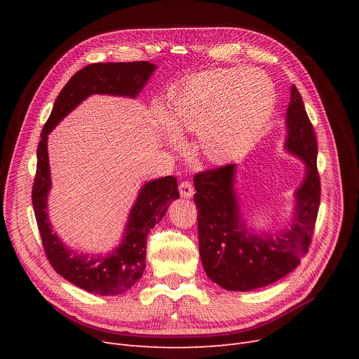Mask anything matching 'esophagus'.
<instances>
[{"label": "esophagus", "instance_id": "34e87169", "mask_svg": "<svg viewBox=\"0 0 359 359\" xmlns=\"http://www.w3.org/2000/svg\"><path fill=\"white\" fill-rule=\"evenodd\" d=\"M179 191H180V195L183 198H191L194 194H195V189L194 186L189 180H183L180 184H179Z\"/></svg>", "mask_w": 359, "mask_h": 359}]
</instances>
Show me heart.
Instances as JSON below:
<instances>
[{
	"label": "heart",
	"mask_w": 359,
	"mask_h": 359,
	"mask_svg": "<svg viewBox=\"0 0 359 359\" xmlns=\"http://www.w3.org/2000/svg\"><path fill=\"white\" fill-rule=\"evenodd\" d=\"M275 90L265 74L222 69L198 75L170 103L165 118L179 132L199 134L206 158L224 161L269 119Z\"/></svg>",
	"instance_id": "obj_1"
}]
</instances>
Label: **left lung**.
I'll return each instance as SVG.
<instances>
[{
	"label": "left lung",
	"mask_w": 359,
	"mask_h": 359,
	"mask_svg": "<svg viewBox=\"0 0 359 359\" xmlns=\"http://www.w3.org/2000/svg\"><path fill=\"white\" fill-rule=\"evenodd\" d=\"M287 126L285 147L307 165L290 230L263 238L249 234L240 221L233 189L234 164L203 170L194 177L201 260L208 278L224 290L252 291L271 285L292 272L309 252L322 187L316 134L295 86L291 87Z\"/></svg>",
	"instance_id": "left-lung-1"
}]
</instances>
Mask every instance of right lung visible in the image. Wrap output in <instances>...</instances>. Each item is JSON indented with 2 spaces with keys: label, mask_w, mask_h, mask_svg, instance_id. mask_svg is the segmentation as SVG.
I'll list each match as a JSON object with an SVG mask.
<instances>
[{
  "label": "right lung",
  "mask_w": 359,
  "mask_h": 359,
  "mask_svg": "<svg viewBox=\"0 0 359 359\" xmlns=\"http://www.w3.org/2000/svg\"><path fill=\"white\" fill-rule=\"evenodd\" d=\"M156 65L145 61L90 64L75 72L55 100L43 125L37 145V165L32 189V203L42 246L50 266L71 284L100 295H116L128 291L145 269L147 237L165 214L170 202L177 199V179L165 176L148 182L130 211L126 236L121 246L107 256L87 257L75 255L52 233L46 214V196L50 189L48 134L58 122L90 94L137 97Z\"/></svg>",
  "instance_id": "add662e5"
}]
</instances>
